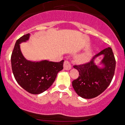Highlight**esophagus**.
Returning <instances> with one entry per match:
<instances>
[{
  "label": "esophagus",
  "instance_id": "1",
  "mask_svg": "<svg viewBox=\"0 0 125 125\" xmlns=\"http://www.w3.org/2000/svg\"><path fill=\"white\" fill-rule=\"evenodd\" d=\"M72 69L71 64L68 61H65L64 63V69L65 70H69Z\"/></svg>",
  "mask_w": 125,
  "mask_h": 125
}]
</instances>
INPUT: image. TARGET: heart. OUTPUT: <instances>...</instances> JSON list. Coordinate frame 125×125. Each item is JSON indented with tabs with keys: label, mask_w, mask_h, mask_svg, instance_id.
<instances>
[{
	"label": "heart",
	"mask_w": 125,
	"mask_h": 125,
	"mask_svg": "<svg viewBox=\"0 0 125 125\" xmlns=\"http://www.w3.org/2000/svg\"><path fill=\"white\" fill-rule=\"evenodd\" d=\"M91 56H92V54H91V52L87 51V52H85L83 53L78 55L76 58V60L77 62L79 64H83V63L88 62L90 60Z\"/></svg>",
	"instance_id": "1"
}]
</instances>
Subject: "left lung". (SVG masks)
<instances>
[{
    "label": "left lung",
    "instance_id": "left-lung-1",
    "mask_svg": "<svg viewBox=\"0 0 125 125\" xmlns=\"http://www.w3.org/2000/svg\"><path fill=\"white\" fill-rule=\"evenodd\" d=\"M101 56L103 59L96 64L95 60ZM73 67L79 72V77L72 82L74 91L82 98L92 99L110 85L114 74L115 60L112 49L108 47L95 55L90 62Z\"/></svg>",
    "mask_w": 125,
    "mask_h": 125
}]
</instances>
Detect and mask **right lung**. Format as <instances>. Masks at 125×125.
Returning <instances> with one entry per match:
<instances>
[{
  "label": "right lung",
  "instance_id": "1",
  "mask_svg": "<svg viewBox=\"0 0 125 125\" xmlns=\"http://www.w3.org/2000/svg\"><path fill=\"white\" fill-rule=\"evenodd\" d=\"M29 37L30 34H26L17 40L11 55V67L17 83L29 93L38 94L52 85L58 73L63 69L64 60L55 62L26 60L21 53L20 44L29 40Z\"/></svg>",
  "mask_w": 125,
  "mask_h": 125
}]
</instances>
